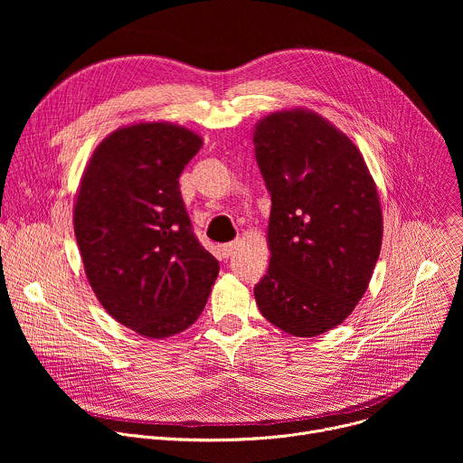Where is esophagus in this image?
<instances>
[{
    "label": "esophagus",
    "instance_id": "esophagus-1",
    "mask_svg": "<svg viewBox=\"0 0 463 463\" xmlns=\"http://www.w3.org/2000/svg\"><path fill=\"white\" fill-rule=\"evenodd\" d=\"M238 241H231V243H223V245H220L218 247V252H220V258H223V260H227V258H231L234 252H236V249H238Z\"/></svg>",
    "mask_w": 463,
    "mask_h": 463
}]
</instances>
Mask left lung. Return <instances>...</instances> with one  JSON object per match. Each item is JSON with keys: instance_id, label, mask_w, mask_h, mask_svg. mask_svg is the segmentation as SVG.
Returning <instances> with one entry per match:
<instances>
[{"instance_id": "8db88e82", "label": "left lung", "mask_w": 463, "mask_h": 463, "mask_svg": "<svg viewBox=\"0 0 463 463\" xmlns=\"http://www.w3.org/2000/svg\"><path fill=\"white\" fill-rule=\"evenodd\" d=\"M254 156L271 195V261L256 304L289 335H322L354 311L379 258L373 179L343 131L304 109L263 118Z\"/></svg>"}]
</instances>
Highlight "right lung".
<instances>
[{"mask_svg":"<svg viewBox=\"0 0 463 463\" xmlns=\"http://www.w3.org/2000/svg\"><path fill=\"white\" fill-rule=\"evenodd\" d=\"M202 145L166 122L120 128L97 146L80 183L73 222L88 280L104 309L145 337L194 324L220 273L179 190Z\"/></svg>","mask_w":463,"mask_h":463,"instance_id":"add662e5","label":"right lung"}]
</instances>
